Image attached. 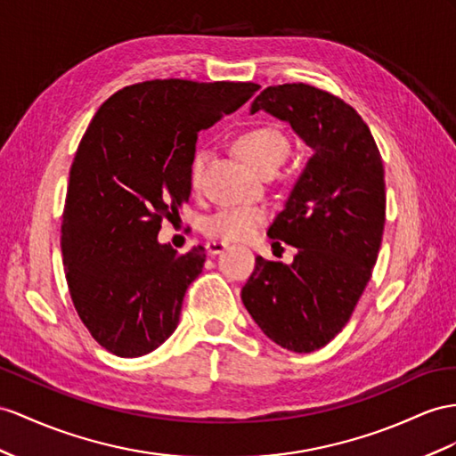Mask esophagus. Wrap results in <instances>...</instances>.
I'll use <instances>...</instances> for the list:
<instances>
[{
    "label": "esophagus",
    "mask_w": 456,
    "mask_h": 456,
    "mask_svg": "<svg viewBox=\"0 0 456 456\" xmlns=\"http://www.w3.org/2000/svg\"><path fill=\"white\" fill-rule=\"evenodd\" d=\"M225 248H227V242H224V240H209V242L206 244L208 254H212V256L221 254Z\"/></svg>",
    "instance_id": "34e87169"
}]
</instances>
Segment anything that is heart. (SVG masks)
Listing matches in <instances>:
<instances>
[{
  "mask_svg": "<svg viewBox=\"0 0 456 456\" xmlns=\"http://www.w3.org/2000/svg\"><path fill=\"white\" fill-rule=\"evenodd\" d=\"M240 156L260 173L275 171L287 159L290 142L281 128L272 125L252 126L237 138ZM208 151L200 150L191 161L189 179L192 189L202 181ZM267 221V209L260 206H231L204 219L202 229L208 237L219 240H247Z\"/></svg>",
  "mask_w": 456,
  "mask_h": 456,
  "instance_id": "b5f03b06",
  "label": "heart"
}]
</instances>
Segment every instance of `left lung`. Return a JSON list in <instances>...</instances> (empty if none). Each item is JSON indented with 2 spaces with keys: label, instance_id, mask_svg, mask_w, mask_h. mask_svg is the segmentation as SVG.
Returning <instances> with one entry per match:
<instances>
[{
  "label": "left lung",
  "instance_id": "1",
  "mask_svg": "<svg viewBox=\"0 0 456 456\" xmlns=\"http://www.w3.org/2000/svg\"><path fill=\"white\" fill-rule=\"evenodd\" d=\"M256 111L287 121L314 154L267 231L298 250L293 264L258 256L240 298L273 343L314 353L345 328L376 265L383 161L356 110L316 86H267L252 102Z\"/></svg>",
  "mask_w": 456,
  "mask_h": 456
}]
</instances>
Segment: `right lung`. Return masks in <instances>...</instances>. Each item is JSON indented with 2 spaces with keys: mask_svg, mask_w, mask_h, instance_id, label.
Returning a JSON list of instances; mask_svg holds the SVG:
<instances>
[{
  "mask_svg": "<svg viewBox=\"0 0 456 456\" xmlns=\"http://www.w3.org/2000/svg\"><path fill=\"white\" fill-rule=\"evenodd\" d=\"M258 88L146 80L115 92L90 121L69 173L61 252L78 318L111 354H148L177 330L206 252L159 244L161 221L189 202L198 133Z\"/></svg>",
  "mask_w": 456,
  "mask_h": 456,
  "instance_id": "1",
  "label": "right lung"
}]
</instances>
